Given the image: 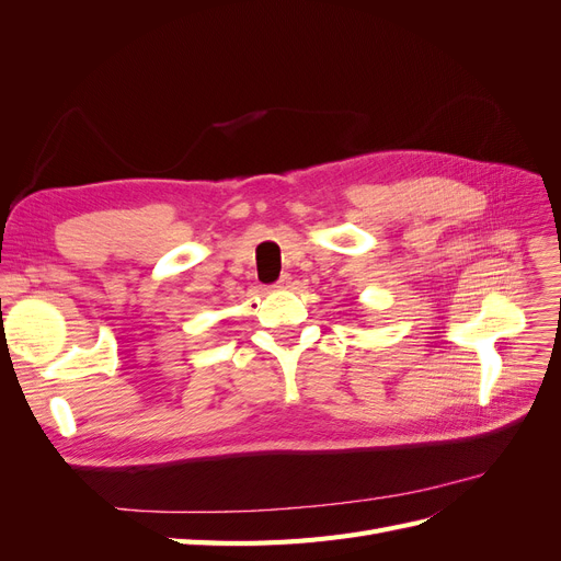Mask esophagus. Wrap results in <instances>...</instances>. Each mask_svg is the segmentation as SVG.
<instances>
[{"label":"esophagus","mask_w":561,"mask_h":561,"mask_svg":"<svg viewBox=\"0 0 561 561\" xmlns=\"http://www.w3.org/2000/svg\"><path fill=\"white\" fill-rule=\"evenodd\" d=\"M293 285V278H290V274H283L280 278H278V283H274V287L276 290H287V287Z\"/></svg>","instance_id":"34e87169"}]
</instances>
